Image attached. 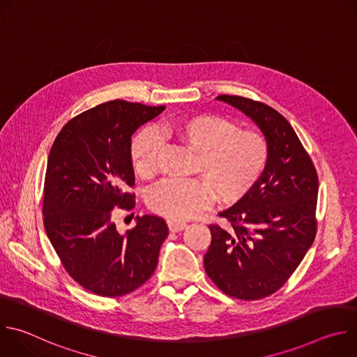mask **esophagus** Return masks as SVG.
Returning a JSON list of instances; mask_svg holds the SVG:
<instances>
[{"label": "esophagus", "instance_id": "obj_1", "mask_svg": "<svg viewBox=\"0 0 357 357\" xmlns=\"http://www.w3.org/2000/svg\"><path fill=\"white\" fill-rule=\"evenodd\" d=\"M167 223H168L169 230L174 231V233H178V231L183 230V229L188 226L185 222H179V220H168Z\"/></svg>", "mask_w": 357, "mask_h": 357}]
</instances>
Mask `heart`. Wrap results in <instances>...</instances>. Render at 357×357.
I'll return each instance as SVG.
<instances>
[{
  "label": "heart",
  "instance_id": "1",
  "mask_svg": "<svg viewBox=\"0 0 357 357\" xmlns=\"http://www.w3.org/2000/svg\"><path fill=\"white\" fill-rule=\"evenodd\" d=\"M196 152L193 171L203 180L165 179L148 192V208L171 220H185L205 208L209 188L220 202L245 195L257 182L268 161V144L254 130H237L230 120L215 114H190L161 127ZM161 139L152 128L138 132L130 148L135 172L148 178L157 169Z\"/></svg>",
  "mask_w": 357,
  "mask_h": 357
}]
</instances>
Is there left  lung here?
I'll use <instances>...</instances> for the list:
<instances>
[{
    "mask_svg": "<svg viewBox=\"0 0 357 357\" xmlns=\"http://www.w3.org/2000/svg\"><path fill=\"white\" fill-rule=\"evenodd\" d=\"M216 100L260 128L268 161L251 189L219 213L231 226H209L212 241L203 264L225 294L260 299L284 285L314 243L318 175L294 128L277 110L240 96L222 94Z\"/></svg>",
    "mask_w": 357,
    "mask_h": 357,
    "instance_id": "obj_1",
    "label": "left lung"
}]
</instances>
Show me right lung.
Returning a JSON list of instances; mask_svg holds the SVG:
<instances>
[{"mask_svg": "<svg viewBox=\"0 0 357 357\" xmlns=\"http://www.w3.org/2000/svg\"><path fill=\"white\" fill-rule=\"evenodd\" d=\"M165 106L107 101L70 120L50 148L43 193L46 234L65 270L87 291L121 296L154 273L164 219L144 215L120 234L113 222L119 206L134 208L131 137Z\"/></svg>", "mask_w": 357, "mask_h": 357, "instance_id": "add662e5", "label": "right lung"}]
</instances>
